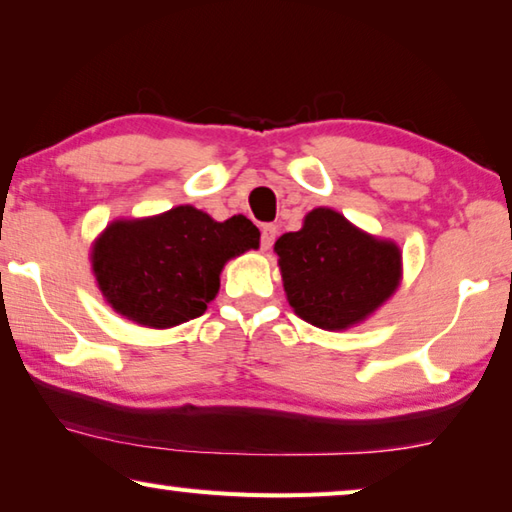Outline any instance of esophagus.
<instances>
[{
    "mask_svg": "<svg viewBox=\"0 0 512 512\" xmlns=\"http://www.w3.org/2000/svg\"><path fill=\"white\" fill-rule=\"evenodd\" d=\"M274 238H277V226L265 224L261 229V247L267 251L274 245Z\"/></svg>",
    "mask_w": 512,
    "mask_h": 512,
    "instance_id": "34e87169",
    "label": "esophagus"
}]
</instances>
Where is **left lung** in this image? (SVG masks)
<instances>
[{"label": "left lung", "mask_w": 512, "mask_h": 512, "mask_svg": "<svg viewBox=\"0 0 512 512\" xmlns=\"http://www.w3.org/2000/svg\"><path fill=\"white\" fill-rule=\"evenodd\" d=\"M274 251L290 306L327 332L366 320L400 283V249L332 208L311 210L302 229L283 233Z\"/></svg>", "instance_id": "left-lung-1"}]
</instances>
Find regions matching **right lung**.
<instances>
[{
  "label": "right lung",
  "mask_w": 512,
  "mask_h": 512,
  "mask_svg": "<svg viewBox=\"0 0 512 512\" xmlns=\"http://www.w3.org/2000/svg\"><path fill=\"white\" fill-rule=\"evenodd\" d=\"M261 233L245 215L215 222L192 206L109 224L91 251L96 281L116 313L167 329L203 316L233 256L258 249Z\"/></svg>",
  "instance_id": "add662e5"
}]
</instances>
